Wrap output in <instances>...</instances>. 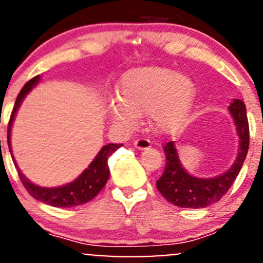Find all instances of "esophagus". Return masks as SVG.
Here are the masks:
<instances>
[{
    "instance_id": "34e87169",
    "label": "esophagus",
    "mask_w": 263,
    "mask_h": 263,
    "mask_svg": "<svg viewBox=\"0 0 263 263\" xmlns=\"http://www.w3.org/2000/svg\"><path fill=\"white\" fill-rule=\"evenodd\" d=\"M134 143L137 150H147L151 147V142L146 139H137Z\"/></svg>"
}]
</instances>
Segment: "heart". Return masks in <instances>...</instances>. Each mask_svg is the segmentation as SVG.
<instances>
[{"mask_svg": "<svg viewBox=\"0 0 263 263\" xmlns=\"http://www.w3.org/2000/svg\"><path fill=\"white\" fill-rule=\"evenodd\" d=\"M118 99L107 104V116L116 127L132 129L141 115L147 113L150 124L161 134L180 129L194 107L197 88L186 74L160 65L127 70L117 85Z\"/></svg>", "mask_w": 263, "mask_h": 263, "instance_id": "1", "label": "heart"}]
</instances>
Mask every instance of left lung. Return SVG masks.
<instances>
[{"label": "left lung", "instance_id": "obj_1", "mask_svg": "<svg viewBox=\"0 0 263 263\" xmlns=\"http://www.w3.org/2000/svg\"><path fill=\"white\" fill-rule=\"evenodd\" d=\"M228 110L236 126L239 147L236 160L226 173L213 178H198L192 175L182 166L175 142L171 141L165 145L166 166L161 178L156 181V186L162 197L174 205L192 209L205 208L217 203L236 180L248 153L250 128L243 101L233 99Z\"/></svg>", "mask_w": 263, "mask_h": 263}]
</instances>
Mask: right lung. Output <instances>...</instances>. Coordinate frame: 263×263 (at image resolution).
Returning a JSON list of instances; mask_svg holds the SVG:
<instances>
[{
	"mask_svg": "<svg viewBox=\"0 0 263 263\" xmlns=\"http://www.w3.org/2000/svg\"><path fill=\"white\" fill-rule=\"evenodd\" d=\"M40 77H35L31 81H29L24 85L21 92L18 93L17 99L15 102V107H13L12 113H11L10 122H8V131H7V142L8 148H10L11 156H12L15 166L17 168L18 176H20L22 184L26 187L29 194L36 200L41 201L48 205L57 206V208H71V206L82 205V204L88 203L92 200L93 198L98 194L102 190V187L106 185L107 180L109 178V167H108V159L109 156L115 153L117 148L123 146L122 143H108L104 145L103 147L99 150L97 156L93 159V161L88 165V167L76 179V180L68 182V184L62 185V186L57 187H45L39 186L34 184L22 174L20 167L16 164L15 159L12 155V147H11V128H12L13 121H15L16 113L17 109L20 108L22 101L25 97L29 95L40 83Z\"/></svg>",
	"mask_w": 263,
	"mask_h": 263,
	"instance_id": "1",
	"label": "right lung"
}]
</instances>
